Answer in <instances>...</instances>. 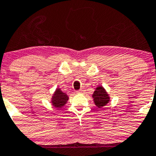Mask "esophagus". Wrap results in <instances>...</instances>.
<instances>
[{"instance_id":"1","label":"esophagus","mask_w":156,"mask_h":156,"mask_svg":"<svg viewBox=\"0 0 156 156\" xmlns=\"http://www.w3.org/2000/svg\"><path fill=\"white\" fill-rule=\"evenodd\" d=\"M76 92L77 93H83V92H84V90H83V89H80V90H78V91H77Z\"/></svg>"}]
</instances>
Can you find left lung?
<instances>
[{
	"mask_svg": "<svg viewBox=\"0 0 156 156\" xmlns=\"http://www.w3.org/2000/svg\"><path fill=\"white\" fill-rule=\"evenodd\" d=\"M92 98H94V104L99 108L106 105L110 99L108 94L102 86H98L96 88L94 94H92Z\"/></svg>",
	"mask_w": 156,
	"mask_h": 156,
	"instance_id": "obj_1",
	"label": "left lung"
}]
</instances>
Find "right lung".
Instances as JSON below:
<instances>
[{"mask_svg":"<svg viewBox=\"0 0 156 156\" xmlns=\"http://www.w3.org/2000/svg\"><path fill=\"white\" fill-rule=\"evenodd\" d=\"M68 100V96L64 93L60 88H57L51 98V103L55 108H60L65 105Z\"/></svg>","mask_w":156,"mask_h":156,"instance_id":"obj_1","label":"right lung"}]
</instances>
